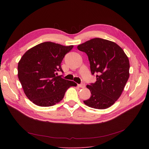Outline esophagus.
<instances>
[{
	"label": "esophagus",
	"mask_w": 149,
	"mask_h": 149,
	"mask_svg": "<svg viewBox=\"0 0 149 149\" xmlns=\"http://www.w3.org/2000/svg\"><path fill=\"white\" fill-rule=\"evenodd\" d=\"M78 86H79V88H85V84L84 83H82L81 84H79Z\"/></svg>",
	"instance_id": "esophagus-1"
}]
</instances>
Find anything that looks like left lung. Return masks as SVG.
<instances>
[{
	"label": "left lung",
	"mask_w": 149,
	"mask_h": 149,
	"mask_svg": "<svg viewBox=\"0 0 149 149\" xmlns=\"http://www.w3.org/2000/svg\"><path fill=\"white\" fill-rule=\"evenodd\" d=\"M88 55L95 83L87 85L91 97L83 101L89 107L105 109L113 105L123 91L129 78L130 64L123 49L113 42L95 38L77 46Z\"/></svg>",
	"instance_id": "left-lung-1"
}]
</instances>
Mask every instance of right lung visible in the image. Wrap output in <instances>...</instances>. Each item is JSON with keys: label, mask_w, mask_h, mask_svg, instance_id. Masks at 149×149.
Returning a JSON list of instances; mask_svg holds the SVG:
<instances>
[{"label": "right lung", "mask_w": 149, "mask_h": 149, "mask_svg": "<svg viewBox=\"0 0 149 149\" xmlns=\"http://www.w3.org/2000/svg\"><path fill=\"white\" fill-rule=\"evenodd\" d=\"M73 45L46 42L28 49L18 63V78L28 98L37 106L49 107L59 103L66 90L77 85L57 76L61 63Z\"/></svg>", "instance_id": "add662e5"}]
</instances>
